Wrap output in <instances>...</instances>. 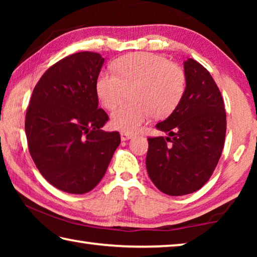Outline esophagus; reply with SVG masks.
Wrapping results in <instances>:
<instances>
[{
    "mask_svg": "<svg viewBox=\"0 0 257 257\" xmlns=\"http://www.w3.org/2000/svg\"><path fill=\"white\" fill-rule=\"evenodd\" d=\"M120 136H121V141H128V139H130V138H133V136L134 135L133 134H129V133H121L120 134Z\"/></svg>",
    "mask_w": 257,
    "mask_h": 257,
    "instance_id": "34e87169",
    "label": "esophagus"
}]
</instances>
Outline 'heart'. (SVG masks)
<instances>
[{"label":"heart","instance_id":"b5f03b06","mask_svg":"<svg viewBox=\"0 0 257 257\" xmlns=\"http://www.w3.org/2000/svg\"><path fill=\"white\" fill-rule=\"evenodd\" d=\"M114 72L103 71L96 81L97 96L104 107L112 110L133 89V103L112 112L111 123L123 133H134L154 114L163 118L175 111L186 88L182 69L162 55L139 52L114 61Z\"/></svg>","mask_w":257,"mask_h":257}]
</instances>
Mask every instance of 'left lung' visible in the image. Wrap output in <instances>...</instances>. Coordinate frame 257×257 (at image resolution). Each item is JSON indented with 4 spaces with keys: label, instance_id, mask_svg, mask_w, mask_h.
<instances>
[{
    "label": "left lung",
    "instance_id": "1",
    "mask_svg": "<svg viewBox=\"0 0 257 257\" xmlns=\"http://www.w3.org/2000/svg\"><path fill=\"white\" fill-rule=\"evenodd\" d=\"M184 69L181 101L155 125L169 136L147 138V172L170 196L191 194L206 184L222 154L227 130L223 98L210 72L193 59L185 61Z\"/></svg>",
    "mask_w": 257,
    "mask_h": 257
}]
</instances>
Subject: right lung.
<instances>
[{
  "instance_id": "obj_1",
  "label": "right lung",
  "mask_w": 257,
  "mask_h": 257,
  "mask_svg": "<svg viewBox=\"0 0 257 257\" xmlns=\"http://www.w3.org/2000/svg\"><path fill=\"white\" fill-rule=\"evenodd\" d=\"M103 63L101 54L88 51L60 60L38 80L26 113L28 149L38 171L69 194L92 190L120 145L118 132L102 130L108 120L96 92Z\"/></svg>"
}]
</instances>
